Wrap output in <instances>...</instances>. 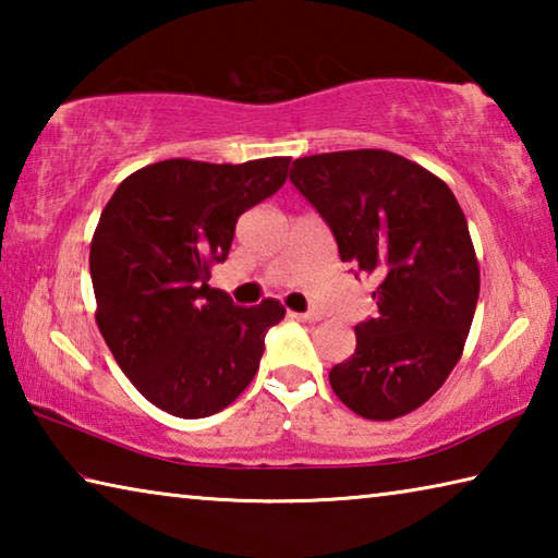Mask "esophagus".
I'll use <instances>...</instances> for the list:
<instances>
[{"mask_svg": "<svg viewBox=\"0 0 558 558\" xmlns=\"http://www.w3.org/2000/svg\"><path fill=\"white\" fill-rule=\"evenodd\" d=\"M290 317L300 319V323H317V319H319L317 313H290Z\"/></svg>", "mask_w": 558, "mask_h": 558, "instance_id": "1", "label": "esophagus"}]
</instances>
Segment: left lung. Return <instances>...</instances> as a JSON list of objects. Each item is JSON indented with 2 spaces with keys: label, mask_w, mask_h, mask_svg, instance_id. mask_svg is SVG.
<instances>
[{
  "label": "left lung",
  "mask_w": 558,
  "mask_h": 558,
  "mask_svg": "<svg viewBox=\"0 0 558 558\" xmlns=\"http://www.w3.org/2000/svg\"><path fill=\"white\" fill-rule=\"evenodd\" d=\"M290 182L332 231L339 258L372 278L379 315L329 384L347 409L393 421L426 403L462 356L480 266L450 186L386 149L300 157Z\"/></svg>",
  "instance_id": "1"
}]
</instances>
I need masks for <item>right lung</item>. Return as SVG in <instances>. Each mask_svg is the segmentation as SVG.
<instances>
[{
	"mask_svg": "<svg viewBox=\"0 0 558 558\" xmlns=\"http://www.w3.org/2000/svg\"><path fill=\"white\" fill-rule=\"evenodd\" d=\"M290 157L165 159L122 179L90 241L96 323L149 403L179 418L223 411L258 372L278 300L239 307L209 286L235 221L278 192Z\"/></svg>",
	"mask_w": 558,
	"mask_h": 558,
	"instance_id": "right-lung-1",
	"label": "right lung"
}]
</instances>
